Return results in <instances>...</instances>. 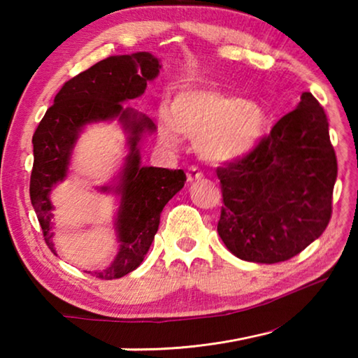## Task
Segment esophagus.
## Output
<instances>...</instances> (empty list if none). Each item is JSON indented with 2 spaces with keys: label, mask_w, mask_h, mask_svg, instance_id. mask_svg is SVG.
Listing matches in <instances>:
<instances>
[{
  "label": "esophagus",
  "mask_w": 358,
  "mask_h": 358,
  "mask_svg": "<svg viewBox=\"0 0 358 358\" xmlns=\"http://www.w3.org/2000/svg\"><path fill=\"white\" fill-rule=\"evenodd\" d=\"M203 177L202 175V172L199 171V169L196 167V166H191L189 169H187V172H186V180L189 181V183H194V181H199Z\"/></svg>",
  "instance_id": "34e87169"
}]
</instances>
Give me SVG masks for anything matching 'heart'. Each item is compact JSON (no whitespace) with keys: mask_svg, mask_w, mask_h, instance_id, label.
<instances>
[{"mask_svg":"<svg viewBox=\"0 0 358 358\" xmlns=\"http://www.w3.org/2000/svg\"><path fill=\"white\" fill-rule=\"evenodd\" d=\"M266 128L268 113L260 102L202 83L175 90L169 110L162 107L156 118L157 137L166 147H175L180 134L194 138L202 159L217 166L250 156Z\"/></svg>","mask_w":358,"mask_h":358,"instance_id":"obj_1","label":"heart"}]
</instances>
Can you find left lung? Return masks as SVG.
<instances>
[{"label": "left lung", "mask_w": 358, "mask_h": 358, "mask_svg": "<svg viewBox=\"0 0 358 358\" xmlns=\"http://www.w3.org/2000/svg\"><path fill=\"white\" fill-rule=\"evenodd\" d=\"M216 173L224 202L217 234L227 250L256 264L296 256L331 216L338 164L322 106L303 93L250 156Z\"/></svg>", "instance_id": "8db88e82"}]
</instances>
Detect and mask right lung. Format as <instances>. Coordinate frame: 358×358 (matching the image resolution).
Masks as SVG:
<instances>
[{
  "mask_svg": "<svg viewBox=\"0 0 358 358\" xmlns=\"http://www.w3.org/2000/svg\"><path fill=\"white\" fill-rule=\"evenodd\" d=\"M161 63L148 52L115 55L96 63L66 82L55 96L53 106L33 136V172L29 197L38 215L47 246L57 254L53 245V203L50 192L68 178L71 157L78 137L88 124L117 120L128 136L129 153L117 181L101 186V192H113L118 197L115 216L118 252L104 270L88 271L102 280H117L131 273L143 262L159 227L161 211L185 186L181 171L141 164V142L145 132H155L156 126L123 102L142 96L147 82L159 74Z\"/></svg>",
  "mask_w": 358,
  "mask_h": 358,
  "instance_id": "right-lung-1",
  "label": "right lung"
}]
</instances>
